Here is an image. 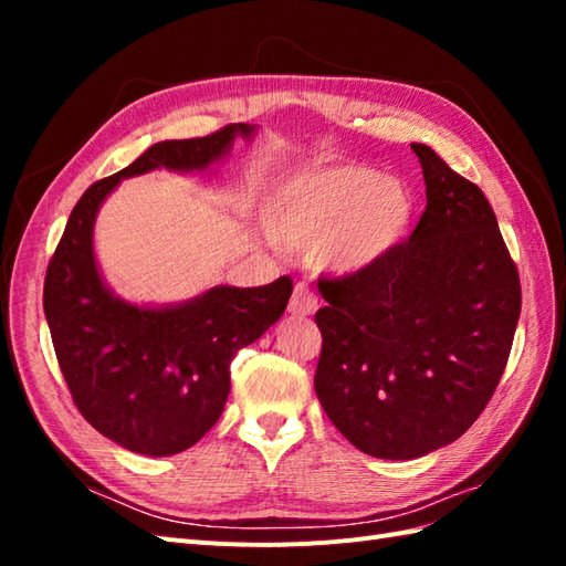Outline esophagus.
I'll list each match as a JSON object with an SVG mask.
<instances>
[{
  "mask_svg": "<svg viewBox=\"0 0 566 566\" xmlns=\"http://www.w3.org/2000/svg\"><path fill=\"white\" fill-rule=\"evenodd\" d=\"M316 306H318V298H316L314 290H311L306 282H298L294 286L292 298H290V314L308 316V314H314Z\"/></svg>",
  "mask_w": 566,
  "mask_h": 566,
  "instance_id": "34e87169",
  "label": "esophagus"
}]
</instances>
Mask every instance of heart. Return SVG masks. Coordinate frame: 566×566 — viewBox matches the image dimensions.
<instances>
[{
  "mask_svg": "<svg viewBox=\"0 0 566 566\" xmlns=\"http://www.w3.org/2000/svg\"><path fill=\"white\" fill-rule=\"evenodd\" d=\"M416 199L399 179L367 165H326L274 179L264 199V226L284 248L323 245L335 268L363 270L399 245Z\"/></svg>",
  "mask_w": 566,
  "mask_h": 566,
  "instance_id": "1",
  "label": "heart"
}]
</instances>
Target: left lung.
I'll return each mask as SVG.
<instances>
[{"mask_svg": "<svg viewBox=\"0 0 566 566\" xmlns=\"http://www.w3.org/2000/svg\"><path fill=\"white\" fill-rule=\"evenodd\" d=\"M426 211L369 268L318 280L316 394L365 454L413 460L457 440L506 369L521 316L518 268L484 191L413 143Z\"/></svg>", "mask_w": 566, "mask_h": 566, "instance_id": "left-lung-1", "label": "left lung"}]
</instances>
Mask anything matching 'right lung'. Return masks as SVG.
Listing matches in <instances>:
<instances>
[{
  "instance_id": "1",
  "label": "right lung",
  "mask_w": 566,
  "mask_h": 566,
  "mask_svg": "<svg viewBox=\"0 0 566 566\" xmlns=\"http://www.w3.org/2000/svg\"><path fill=\"white\" fill-rule=\"evenodd\" d=\"M252 130L228 124L203 138L155 143L84 191L48 262L43 311L72 401L92 428L130 452L167 457L207 436L231 391L233 355L280 321L294 284L284 274L252 290L216 286L179 306H130L102 282L94 216L124 177L155 167L203 170Z\"/></svg>"
}]
</instances>
